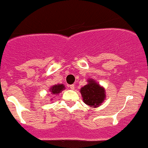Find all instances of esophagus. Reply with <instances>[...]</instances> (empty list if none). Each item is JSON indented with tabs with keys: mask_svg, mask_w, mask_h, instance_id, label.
<instances>
[{
	"mask_svg": "<svg viewBox=\"0 0 148 148\" xmlns=\"http://www.w3.org/2000/svg\"><path fill=\"white\" fill-rule=\"evenodd\" d=\"M69 88H70L71 90H74L75 87H74V85H70V86H69Z\"/></svg>",
	"mask_w": 148,
	"mask_h": 148,
	"instance_id": "esophagus-1",
	"label": "esophagus"
}]
</instances>
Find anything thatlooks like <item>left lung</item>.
<instances>
[{"mask_svg":"<svg viewBox=\"0 0 148 148\" xmlns=\"http://www.w3.org/2000/svg\"><path fill=\"white\" fill-rule=\"evenodd\" d=\"M83 102L90 106H99L106 98L105 89L99 86L94 79H88V83L80 89Z\"/></svg>","mask_w":148,"mask_h":148,"instance_id":"1","label":"left lung"}]
</instances>
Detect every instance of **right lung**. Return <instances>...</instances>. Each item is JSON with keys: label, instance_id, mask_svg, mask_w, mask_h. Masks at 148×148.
Masks as SVG:
<instances>
[{"label": "right lung", "instance_id": "1", "mask_svg": "<svg viewBox=\"0 0 148 148\" xmlns=\"http://www.w3.org/2000/svg\"><path fill=\"white\" fill-rule=\"evenodd\" d=\"M64 86L61 84V85H56V86H53L50 89V91L52 94H59L60 91H62L64 89Z\"/></svg>", "mask_w": 148, "mask_h": 148}]
</instances>
